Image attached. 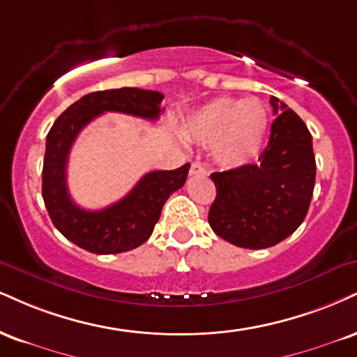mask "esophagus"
<instances>
[{
	"label": "esophagus",
	"mask_w": 357,
	"mask_h": 357,
	"mask_svg": "<svg viewBox=\"0 0 357 357\" xmlns=\"http://www.w3.org/2000/svg\"><path fill=\"white\" fill-rule=\"evenodd\" d=\"M190 174H206V167L201 165V162H192L191 165V169H190Z\"/></svg>",
	"instance_id": "esophagus-1"
}]
</instances>
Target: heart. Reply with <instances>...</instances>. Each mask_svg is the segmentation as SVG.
Segmentation results:
<instances>
[{
	"label": "heart",
	"mask_w": 357,
	"mask_h": 357,
	"mask_svg": "<svg viewBox=\"0 0 357 357\" xmlns=\"http://www.w3.org/2000/svg\"><path fill=\"white\" fill-rule=\"evenodd\" d=\"M269 116L259 100L220 98L195 111L184 124V135L203 144H213L216 161L239 166L261 151Z\"/></svg>",
	"instance_id": "b5f03b06"
}]
</instances>
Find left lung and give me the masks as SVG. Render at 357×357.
I'll return each instance as SVG.
<instances>
[{
	"mask_svg": "<svg viewBox=\"0 0 357 357\" xmlns=\"http://www.w3.org/2000/svg\"><path fill=\"white\" fill-rule=\"evenodd\" d=\"M269 102L278 116L259 161L211 174L216 199L209 226L239 248H271L293 234L306 218L314 191L311 132L284 102L274 96Z\"/></svg>",
	"mask_w": 357,
	"mask_h": 357,
	"instance_id": "8db88e82",
	"label": "left lung"
}]
</instances>
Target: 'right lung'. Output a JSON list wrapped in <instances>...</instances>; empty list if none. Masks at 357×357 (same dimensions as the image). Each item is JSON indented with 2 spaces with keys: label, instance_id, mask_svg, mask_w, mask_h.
<instances>
[{
  "label": "right lung",
  "instance_id": "1",
  "mask_svg": "<svg viewBox=\"0 0 357 357\" xmlns=\"http://www.w3.org/2000/svg\"><path fill=\"white\" fill-rule=\"evenodd\" d=\"M162 98L161 93L139 88L89 93L51 126L43 162V199L56 229L76 246L94 255H118L141 246L153 234L167 197L186 183L190 162L178 169L151 171L123 199L100 211L79 208L68 191V156L86 124L106 111L154 121L162 111Z\"/></svg>",
  "mask_w": 357,
  "mask_h": 357
}]
</instances>
